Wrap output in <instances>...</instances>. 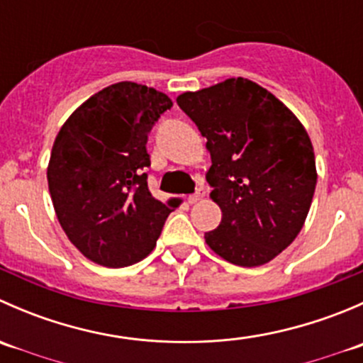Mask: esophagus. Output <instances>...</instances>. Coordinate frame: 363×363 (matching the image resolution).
Segmentation results:
<instances>
[{
	"instance_id": "esophagus-1",
	"label": "esophagus",
	"mask_w": 363,
	"mask_h": 363,
	"mask_svg": "<svg viewBox=\"0 0 363 363\" xmlns=\"http://www.w3.org/2000/svg\"><path fill=\"white\" fill-rule=\"evenodd\" d=\"M205 195H207V189H205V188H199V189H196V193H193V195L188 196V202H189V203L200 202V200H202Z\"/></svg>"
}]
</instances>
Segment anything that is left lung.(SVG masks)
<instances>
[{
    "mask_svg": "<svg viewBox=\"0 0 363 363\" xmlns=\"http://www.w3.org/2000/svg\"><path fill=\"white\" fill-rule=\"evenodd\" d=\"M207 138L212 202L223 212L205 242L239 267L286 250L306 223L316 188L311 138L296 116L250 79H226L177 96Z\"/></svg>",
    "mask_w": 363,
    "mask_h": 363,
    "instance_id": "obj_1",
    "label": "left lung"
}]
</instances>
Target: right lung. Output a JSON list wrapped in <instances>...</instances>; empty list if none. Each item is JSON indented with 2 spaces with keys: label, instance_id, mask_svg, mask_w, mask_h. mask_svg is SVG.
Returning <instances> with one entry per match:
<instances>
[{
  "label": "right lung",
  "instance_id": "right-lung-1",
  "mask_svg": "<svg viewBox=\"0 0 363 363\" xmlns=\"http://www.w3.org/2000/svg\"><path fill=\"white\" fill-rule=\"evenodd\" d=\"M172 100L155 87L117 82L65 121L47 167L50 199L69 242L98 265H133L156 246L172 200L147 188V133Z\"/></svg>",
  "mask_w": 363,
  "mask_h": 363
}]
</instances>
